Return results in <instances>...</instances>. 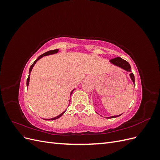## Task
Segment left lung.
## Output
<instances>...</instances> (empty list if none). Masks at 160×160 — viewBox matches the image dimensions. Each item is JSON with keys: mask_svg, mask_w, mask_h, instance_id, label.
Returning a JSON list of instances; mask_svg holds the SVG:
<instances>
[{"mask_svg": "<svg viewBox=\"0 0 160 160\" xmlns=\"http://www.w3.org/2000/svg\"><path fill=\"white\" fill-rule=\"evenodd\" d=\"M110 62H111V63H113V65H115L116 66L121 67V68H122L123 69H124L125 71L131 72V66H130L129 63L128 61H126L125 60L122 59V58H120V57L114 58V59H111ZM130 77H131V79H132L133 83H135V77H134L133 73H132H132H130ZM121 115H122V114H121ZM121 115L112 116V117H108L107 118L109 119V118H117V117H119V116H120Z\"/></svg>", "mask_w": 160, "mask_h": 160, "instance_id": "obj_1", "label": "left lung"}]
</instances>
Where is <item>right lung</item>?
<instances>
[{
    "label": "right lung",
    "mask_w": 160,
    "mask_h": 160,
    "mask_svg": "<svg viewBox=\"0 0 160 160\" xmlns=\"http://www.w3.org/2000/svg\"><path fill=\"white\" fill-rule=\"evenodd\" d=\"M58 49H55V50H51V51H47V52H45V53H43V54H42L41 55H40L39 57H38V59H37L36 60H35V61L33 62L32 63V65L31 66V67H30V69H29V75H28V78H27V86L28 87V84H29V79H30V72H31V70H32V67H33V66L35 65V64L36 63V62L38 60V59H40L41 58H42V57H44V56H47V55H51V54H54V53H56V52H58ZM72 91H73V90H72L71 92V95L72 94ZM66 111H63V112H62V113H61L60 115H59L58 116H57V117H55V118H51V119H45V120H47V119H49V120H55V119H58V118H59L60 117H61V116L63 115L64 113H65V112Z\"/></svg>",
    "instance_id": "1"
}]
</instances>
